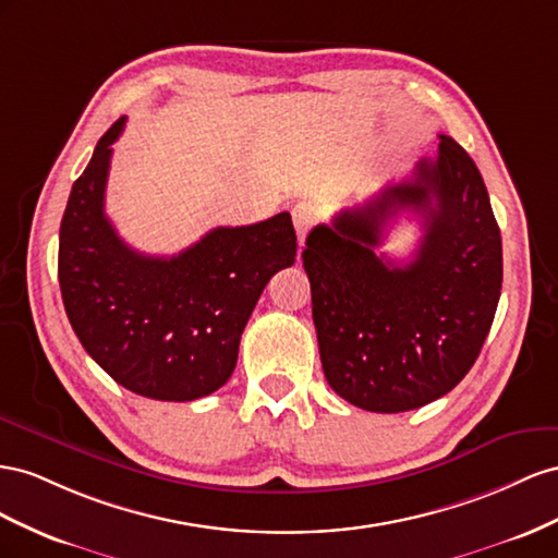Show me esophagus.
I'll use <instances>...</instances> for the list:
<instances>
[{"instance_id":"esophagus-1","label":"esophagus","mask_w":558,"mask_h":558,"mask_svg":"<svg viewBox=\"0 0 558 558\" xmlns=\"http://www.w3.org/2000/svg\"><path fill=\"white\" fill-rule=\"evenodd\" d=\"M292 219H294V229H296V235H299V245H304L306 233L315 225L317 213H315L311 203H296L294 210H292Z\"/></svg>"}]
</instances>
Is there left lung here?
<instances>
[{"label":"left lung","mask_w":558,"mask_h":558,"mask_svg":"<svg viewBox=\"0 0 558 558\" xmlns=\"http://www.w3.org/2000/svg\"><path fill=\"white\" fill-rule=\"evenodd\" d=\"M439 140L435 161L317 225L301 254L327 384L364 411H411L453 390L498 308L502 241L486 184L456 140ZM400 211L424 229L407 265L377 252Z\"/></svg>","instance_id":"1"}]
</instances>
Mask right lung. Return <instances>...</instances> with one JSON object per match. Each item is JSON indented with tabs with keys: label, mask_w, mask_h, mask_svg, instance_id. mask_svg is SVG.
Wrapping results in <instances>:
<instances>
[{
	"label": "right lung",
	"mask_w": 558,
	"mask_h": 558,
	"mask_svg": "<svg viewBox=\"0 0 558 558\" xmlns=\"http://www.w3.org/2000/svg\"><path fill=\"white\" fill-rule=\"evenodd\" d=\"M100 137L72 186L60 225L58 280L86 353L135 395L191 402L231 378L241 333L280 268L294 264L290 213L259 225L217 227L172 257L125 245L105 215L111 145Z\"/></svg>",
	"instance_id": "obj_1"
}]
</instances>
